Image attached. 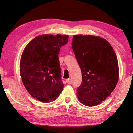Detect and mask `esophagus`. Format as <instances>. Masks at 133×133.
Masks as SVG:
<instances>
[{
	"mask_svg": "<svg viewBox=\"0 0 133 133\" xmlns=\"http://www.w3.org/2000/svg\"><path fill=\"white\" fill-rule=\"evenodd\" d=\"M66 82H67V84H70L71 83V80L70 79V78H68V79L66 80Z\"/></svg>",
	"mask_w": 133,
	"mask_h": 133,
	"instance_id": "obj_1",
	"label": "esophagus"
}]
</instances>
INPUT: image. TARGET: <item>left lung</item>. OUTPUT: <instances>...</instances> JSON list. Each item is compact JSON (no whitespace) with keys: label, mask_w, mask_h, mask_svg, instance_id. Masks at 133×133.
I'll use <instances>...</instances> for the list:
<instances>
[{"label":"left lung","mask_w":133,"mask_h":133,"mask_svg":"<svg viewBox=\"0 0 133 133\" xmlns=\"http://www.w3.org/2000/svg\"><path fill=\"white\" fill-rule=\"evenodd\" d=\"M71 45L82 73L78 99L87 106H95L104 101L117 84L116 54L106 40L95 36L75 35Z\"/></svg>","instance_id":"1"}]
</instances>
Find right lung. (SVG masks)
Wrapping results in <instances>:
<instances>
[{
	"label": "right lung",
	"mask_w": 133,
	"mask_h": 133,
	"mask_svg": "<svg viewBox=\"0 0 133 133\" xmlns=\"http://www.w3.org/2000/svg\"><path fill=\"white\" fill-rule=\"evenodd\" d=\"M68 35H43L29 43L22 53L20 74L31 96L43 103L55 100L63 89L58 59Z\"/></svg>",
	"instance_id": "add662e5"
}]
</instances>
